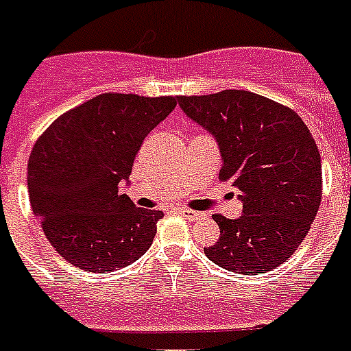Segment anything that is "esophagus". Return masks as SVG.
<instances>
[{
    "label": "esophagus",
    "mask_w": 351,
    "mask_h": 351,
    "mask_svg": "<svg viewBox=\"0 0 351 351\" xmlns=\"http://www.w3.org/2000/svg\"><path fill=\"white\" fill-rule=\"evenodd\" d=\"M178 213H180L182 217L189 219V221H195V219H199V217H200V213H199V211H195V210H187V208H178Z\"/></svg>",
    "instance_id": "1"
}]
</instances>
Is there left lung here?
<instances>
[{
  "mask_svg": "<svg viewBox=\"0 0 351 351\" xmlns=\"http://www.w3.org/2000/svg\"><path fill=\"white\" fill-rule=\"evenodd\" d=\"M178 104L215 136L223 156L219 178L243 200L239 219L213 215L221 235L204 248L208 259L237 274L287 261L322 199L320 152L306 123L293 108L247 90L180 95Z\"/></svg>",
  "mask_w": 351,
  "mask_h": 351,
  "instance_id": "1",
  "label": "left lung"
}]
</instances>
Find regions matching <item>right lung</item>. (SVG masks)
Wrapping results in <instances>:
<instances>
[{"label": "right lung", "instance_id": "right-lung-1", "mask_svg": "<svg viewBox=\"0 0 351 351\" xmlns=\"http://www.w3.org/2000/svg\"><path fill=\"white\" fill-rule=\"evenodd\" d=\"M178 99L101 93L45 128L27 165L31 206L45 237L68 263L114 272L149 250L158 210H141L119 184L132 173L147 134Z\"/></svg>", "mask_w": 351, "mask_h": 351}]
</instances>
